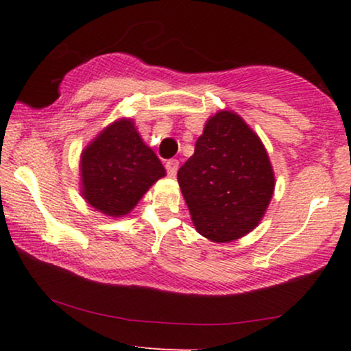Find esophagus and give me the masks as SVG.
<instances>
[{
	"label": "esophagus",
	"mask_w": 351,
	"mask_h": 351,
	"mask_svg": "<svg viewBox=\"0 0 351 351\" xmlns=\"http://www.w3.org/2000/svg\"><path fill=\"white\" fill-rule=\"evenodd\" d=\"M165 166H166L167 174H169L171 177H174V176L177 174V169H179V161L172 158V160H167V161H166Z\"/></svg>",
	"instance_id": "obj_1"
}]
</instances>
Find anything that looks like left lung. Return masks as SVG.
<instances>
[{
    "label": "left lung",
    "instance_id": "obj_1",
    "mask_svg": "<svg viewBox=\"0 0 351 351\" xmlns=\"http://www.w3.org/2000/svg\"><path fill=\"white\" fill-rule=\"evenodd\" d=\"M177 179L196 232L215 243L234 241L256 228L275 190L261 138L227 110L208 119Z\"/></svg>",
    "mask_w": 351,
    "mask_h": 351
}]
</instances>
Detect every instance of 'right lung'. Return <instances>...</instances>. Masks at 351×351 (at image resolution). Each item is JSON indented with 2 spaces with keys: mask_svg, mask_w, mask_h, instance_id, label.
Returning a JSON list of instances; mask_svg holds the SVG:
<instances>
[{
  "mask_svg": "<svg viewBox=\"0 0 351 351\" xmlns=\"http://www.w3.org/2000/svg\"><path fill=\"white\" fill-rule=\"evenodd\" d=\"M81 193L110 217H123L158 179L166 176L155 152L143 143L132 119L104 129L81 153Z\"/></svg>",
  "mask_w": 351,
  "mask_h": 351,
  "instance_id": "right-lung-1",
  "label": "right lung"
}]
</instances>
